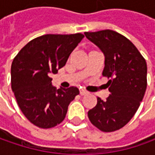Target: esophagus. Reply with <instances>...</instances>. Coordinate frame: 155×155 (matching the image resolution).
I'll list each match as a JSON object with an SVG mask.
<instances>
[{
	"mask_svg": "<svg viewBox=\"0 0 155 155\" xmlns=\"http://www.w3.org/2000/svg\"><path fill=\"white\" fill-rule=\"evenodd\" d=\"M79 93H80L81 96H84V95L88 94V92H87L86 91H84V90H80V91H79Z\"/></svg>",
	"mask_w": 155,
	"mask_h": 155,
	"instance_id": "esophagus-1",
	"label": "esophagus"
}]
</instances>
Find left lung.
Instances as JSON below:
<instances>
[{
  "label": "left lung",
  "instance_id": "left-lung-1",
  "mask_svg": "<svg viewBox=\"0 0 155 155\" xmlns=\"http://www.w3.org/2000/svg\"><path fill=\"white\" fill-rule=\"evenodd\" d=\"M89 40L97 45L105 57L103 76L110 95L89 110L88 117L104 132L124 127L137 111L147 89V63L134 45L112 30L85 32Z\"/></svg>",
  "mask_w": 155,
  "mask_h": 155
}]
</instances>
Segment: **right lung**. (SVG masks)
<instances>
[{"label":"right lung","instance_id":"1","mask_svg":"<svg viewBox=\"0 0 155 155\" xmlns=\"http://www.w3.org/2000/svg\"><path fill=\"white\" fill-rule=\"evenodd\" d=\"M84 35L45 34L27 43L11 66V85L17 104L27 119L41 128L62 122L70 103L79 94L77 87L57 90L51 74L64 64Z\"/></svg>","mask_w":155,"mask_h":155}]
</instances>
